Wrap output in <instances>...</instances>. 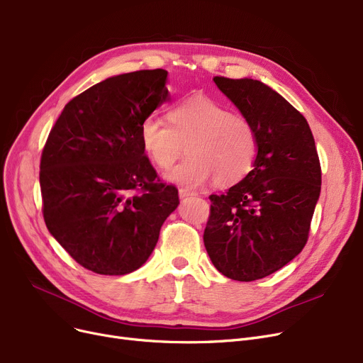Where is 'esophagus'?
Wrapping results in <instances>:
<instances>
[{"mask_svg": "<svg viewBox=\"0 0 363 363\" xmlns=\"http://www.w3.org/2000/svg\"><path fill=\"white\" fill-rule=\"evenodd\" d=\"M178 194H179V199H185V197H189V196H194L196 193L189 191V189H186V188H179Z\"/></svg>", "mask_w": 363, "mask_h": 363, "instance_id": "1", "label": "esophagus"}]
</instances>
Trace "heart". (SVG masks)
<instances>
[{
	"label": "heart",
	"mask_w": 363,
	"mask_h": 363,
	"mask_svg": "<svg viewBox=\"0 0 363 363\" xmlns=\"http://www.w3.org/2000/svg\"><path fill=\"white\" fill-rule=\"evenodd\" d=\"M169 122L147 116L140 126L145 155L160 169L189 157L166 174V179L197 188L215 179L219 185L241 181L257 156V133L252 122L219 101L196 95L169 111Z\"/></svg>",
	"instance_id": "heart-1"
}]
</instances>
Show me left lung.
Here are the masks:
<instances>
[{
	"label": "left lung",
	"instance_id": "obj_1",
	"mask_svg": "<svg viewBox=\"0 0 363 363\" xmlns=\"http://www.w3.org/2000/svg\"><path fill=\"white\" fill-rule=\"evenodd\" d=\"M213 81L255 126L257 156L226 194L211 196L204 247L222 275L256 281L279 271L306 244L320 164L308 121L282 95L252 78Z\"/></svg>",
	"mask_w": 363,
	"mask_h": 363
}]
</instances>
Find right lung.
Instances as JSON below:
<instances>
[{"instance_id": "right-lung-1", "label": "right lung", "mask_w": 363, "mask_h": 363, "mask_svg": "<svg viewBox=\"0 0 363 363\" xmlns=\"http://www.w3.org/2000/svg\"><path fill=\"white\" fill-rule=\"evenodd\" d=\"M166 82L167 72L155 69L95 84L66 104L44 147L45 225L95 274L141 268L179 204L178 189L157 182L140 140L141 122L170 100Z\"/></svg>"}]
</instances>
